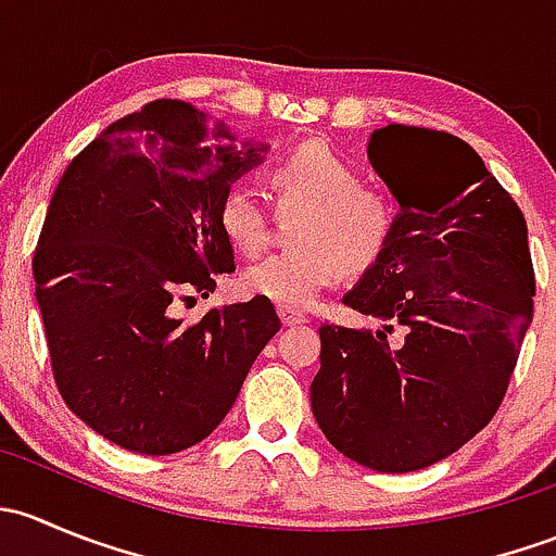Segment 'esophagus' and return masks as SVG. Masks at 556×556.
<instances>
[{
    "label": "esophagus",
    "instance_id": "34e87169",
    "mask_svg": "<svg viewBox=\"0 0 556 556\" xmlns=\"http://www.w3.org/2000/svg\"><path fill=\"white\" fill-rule=\"evenodd\" d=\"M277 314H279V319H282V325H290V328H293V325H304V323H309V317H306L304 312L288 309V306H279Z\"/></svg>",
    "mask_w": 556,
    "mask_h": 556
}]
</instances>
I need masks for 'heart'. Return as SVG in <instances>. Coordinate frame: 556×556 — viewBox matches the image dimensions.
<instances>
[{"label":"heart","mask_w":556,"mask_h":556,"mask_svg":"<svg viewBox=\"0 0 556 556\" xmlns=\"http://www.w3.org/2000/svg\"><path fill=\"white\" fill-rule=\"evenodd\" d=\"M266 182L279 206L306 210L293 233L301 250L274 252L247 266L239 277L244 295L306 309L344 279L346 268L368 271L390 250L395 206L363 188L361 169L328 144L304 142L279 155ZM217 226L233 250L252 255L266 242V206L250 188L231 185L217 201Z\"/></svg>","instance_id":"heart-1"}]
</instances>
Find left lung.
I'll return each instance as SVG.
<instances>
[{"mask_svg": "<svg viewBox=\"0 0 556 556\" xmlns=\"http://www.w3.org/2000/svg\"><path fill=\"white\" fill-rule=\"evenodd\" d=\"M368 161L401 212L387 255L344 304L384 328H319L312 412L344 457L408 473L495 417L532 323L535 274L525 215L468 142L390 123L371 134ZM395 327L404 339L390 342Z\"/></svg>", "mask_w": 556, "mask_h": 556, "instance_id": "1", "label": "left lung"}]
</instances>
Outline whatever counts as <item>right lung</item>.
<instances>
[{"label":"right lung","instance_id":"obj_1","mask_svg":"<svg viewBox=\"0 0 556 556\" xmlns=\"http://www.w3.org/2000/svg\"><path fill=\"white\" fill-rule=\"evenodd\" d=\"M159 99L106 126L59 179L35 250L53 377L66 406L128 452H182L223 422L279 325L271 301L177 317L233 271L220 195L268 144Z\"/></svg>","mask_w":556,"mask_h":556}]
</instances>
